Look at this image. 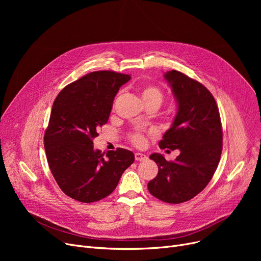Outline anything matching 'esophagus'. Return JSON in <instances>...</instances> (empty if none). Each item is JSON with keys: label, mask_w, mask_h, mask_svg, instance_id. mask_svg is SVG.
Wrapping results in <instances>:
<instances>
[{"label": "esophagus", "mask_w": 261, "mask_h": 261, "mask_svg": "<svg viewBox=\"0 0 261 261\" xmlns=\"http://www.w3.org/2000/svg\"><path fill=\"white\" fill-rule=\"evenodd\" d=\"M134 158H135V161H140V162L147 160L146 154H143V153H140V152H136V153L134 154Z\"/></svg>", "instance_id": "1"}]
</instances>
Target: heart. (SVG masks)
Listing matches in <instances>:
<instances>
[{"label": "heart", "mask_w": 261, "mask_h": 261, "mask_svg": "<svg viewBox=\"0 0 261 261\" xmlns=\"http://www.w3.org/2000/svg\"><path fill=\"white\" fill-rule=\"evenodd\" d=\"M141 95H142V98L144 100V102H148V101H156L161 105V102L163 101V93L160 89L155 88V87H152V86H147V87H144L142 89V92H141ZM130 139H131V142L135 145V146H143L146 142V139L145 136L139 132H133L131 135H130Z\"/></svg>", "instance_id": "obj_1"}]
</instances>
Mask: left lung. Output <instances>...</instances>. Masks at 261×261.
I'll return each instance as SVG.
<instances>
[{
    "label": "left lung",
    "mask_w": 261,
    "mask_h": 261,
    "mask_svg": "<svg viewBox=\"0 0 261 261\" xmlns=\"http://www.w3.org/2000/svg\"><path fill=\"white\" fill-rule=\"evenodd\" d=\"M164 77L177 111L159 146L181 153L172 162L160 153L150 155L159 172L148 190L163 202L179 204L196 197L212 180L222 152V126L214 96L203 85L174 70Z\"/></svg>",
    "instance_id": "obj_1"
}]
</instances>
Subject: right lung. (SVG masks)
<instances>
[{
	"instance_id": "add662e5",
	"label": "right lung",
	"mask_w": 261,
	"mask_h": 261,
	"mask_svg": "<svg viewBox=\"0 0 261 261\" xmlns=\"http://www.w3.org/2000/svg\"><path fill=\"white\" fill-rule=\"evenodd\" d=\"M130 75L112 71L87 74L67 85L55 99L44 134L49 169L63 193L82 203L99 201L116 188L134 154L117 148L105 155L93 139L107 123L119 88Z\"/></svg>"
}]
</instances>
